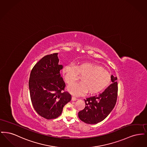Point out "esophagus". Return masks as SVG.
<instances>
[{
	"label": "esophagus",
	"mask_w": 147,
	"mask_h": 147,
	"mask_svg": "<svg viewBox=\"0 0 147 147\" xmlns=\"http://www.w3.org/2000/svg\"><path fill=\"white\" fill-rule=\"evenodd\" d=\"M77 98H76V97H74V96H72V98H71V100L72 101H76V100H77Z\"/></svg>",
	"instance_id": "obj_1"
}]
</instances>
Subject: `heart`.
Wrapping results in <instances>:
<instances>
[{
    "label": "heart",
    "instance_id": "1",
    "mask_svg": "<svg viewBox=\"0 0 147 147\" xmlns=\"http://www.w3.org/2000/svg\"><path fill=\"white\" fill-rule=\"evenodd\" d=\"M82 76L80 82L71 84L68 90L74 95H83L88 91L89 94H96L104 90L110 84L111 79L110 73L101 67L90 63H82L75 67L68 65L63 69V76L68 84L74 83Z\"/></svg>",
    "mask_w": 147,
    "mask_h": 147
}]
</instances>
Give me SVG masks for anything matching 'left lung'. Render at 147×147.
Masks as SVG:
<instances>
[{
  "mask_svg": "<svg viewBox=\"0 0 147 147\" xmlns=\"http://www.w3.org/2000/svg\"><path fill=\"white\" fill-rule=\"evenodd\" d=\"M112 83L105 91L85 99V107L78 113L79 119L86 123L96 124L103 121L116 105L118 85L117 77L111 76Z\"/></svg>",
  "mask_w": 147,
  "mask_h": 147,
  "instance_id": "obj_1",
  "label": "left lung"
}]
</instances>
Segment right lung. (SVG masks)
Masks as SVG:
<instances>
[{
    "mask_svg": "<svg viewBox=\"0 0 147 147\" xmlns=\"http://www.w3.org/2000/svg\"><path fill=\"white\" fill-rule=\"evenodd\" d=\"M58 53L44 56L32 69L28 82L30 98L36 112L47 119L57 118L71 96L64 91L62 65Z\"/></svg>",
    "mask_w": 147,
    "mask_h": 147,
    "instance_id": "obj_1",
    "label": "right lung"
}]
</instances>
